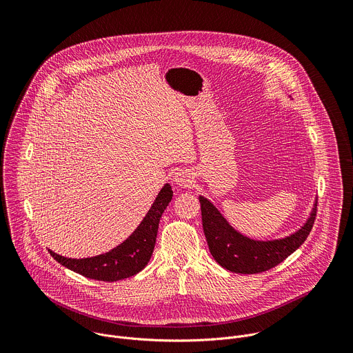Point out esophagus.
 Listing matches in <instances>:
<instances>
[{
	"label": "esophagus",
	"mask_w": 353,
	"mask_h": 353,
	"mask_svg": "<svg viewBox=\"0 0 353 353\" xmlns=\"http://www.w3.org/2000/svg\"><path fill=\"white\" fill-rule=\"evenodd\" d=\"M192 174L188 170H179L174 174V183L180 187H190L192 184Z\"/></svg>",
	"instance_id": "obj_1"
}]
</instances>
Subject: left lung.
I'll list each match as a JSON object with an SVG mask.
<instances>
[{
    "label": "left lung",
    "mask_w": 353,
    "mask_h": 353,
    "mask_svg": "<svg viewBox=\"0 0 353 353\" xmlns=\"http://www.w3.org/2000/svg\"><path fill=\"white\" fill-rule=\"evenodd\" d=\"M203 228L215 261L236 274H259L268 271L288 259L307 239L314 219V201L307 221L289 236L274 240H254L237 232L211 201L199 195Z\"/></svg>",
    "instance_id": "8db88e82"
}]
</instances>
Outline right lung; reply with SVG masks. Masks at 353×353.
Wrapping results in <instances>:
<instances>
[{
    "instance_id": "obj_1",
    "label": "right lung",
    "mask_w": 353,
    "mask_h": 353,
    "mask_svg": "<svg viewBox=\"0 0 353 353\" xmlns=\"http://www.w3.org/2000/svg\"><path fill=\"white\" fill-rule=\"evenodd\" d=\"M172 196V185L166 183L131 236L105 254L88 259H68L48 250L50 254L65 268L90 279L116 282L134 276L146 267L152 257L159 221Z\"/></svg>"
}]
</instances>
